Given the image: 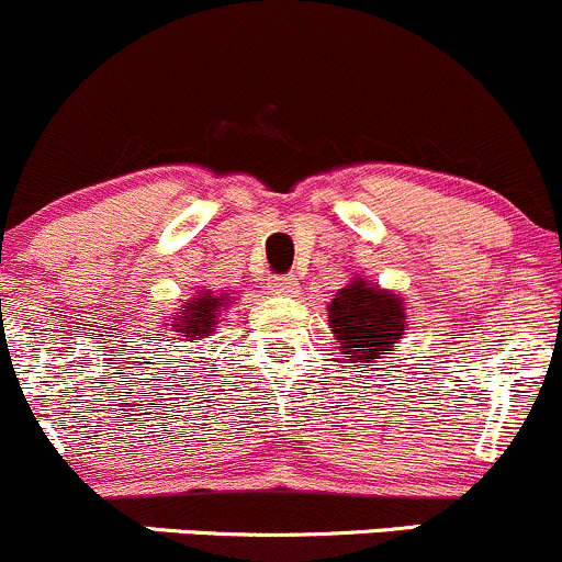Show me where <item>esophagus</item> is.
Masks as SVG:
<instances>
[{
  "instance_id": "34e87169",
  "label": "esophagus",
  "mask_w": 562,
  "mask_h": 562,
  "mask_svg": "<svg viewBox=\"0 0 562 562\" xmlns=\"http://www.w3.org/2000/svg\"><path fill=\"white\" fill-rule=\"evenodd\" d=\"M269 291L274 293V296H299L296 277H274V280H269Z\"/></svg>"
}]
</instances>
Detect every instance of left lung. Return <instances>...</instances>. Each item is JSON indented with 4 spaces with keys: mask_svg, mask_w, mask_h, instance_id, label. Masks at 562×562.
I'll use <instances>...</instances> for the list:
<instances>
[{
    "mask_svg": "<svg viewBox=\"0 0 562 562\" xmlns=\"http://www.w3.org/2000/svg\"><path fill=\"white\" fill-rule=\"evenodd\" d=\"M326 310L328 328L345 361L353 367H375V361L383 359L386 350H394L411 326L405 299L375 285L364 274L350 277Z\"/></svg>",
    "mask_w": 562,
    "mask_h": 562,
    "instance_id": "8db88e82",
    "label": "left lung"
}]
</instances>
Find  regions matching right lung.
Segmentation results:
<instances>
[{
    "label": "right lung",
    "mask_w": 562,
    "mask_h": 562,
    "mask_svg": "<svg viewBox=\"0 0 562 562\" xmlns=\"http://www.w3.org/2000/svg\"><path fill=\"white\" fill-rule=\"evenodd\" d=\"M234 304V296L231 293H214L209 288H203L198 296L184 299L181 302L179 313H173L171 317V331L181 342H195V339H206L212 337L214 328H217L220 315L223 310H228Z\"/></svg>",
    "instance_id": "add662e5"
}]
</instances>
